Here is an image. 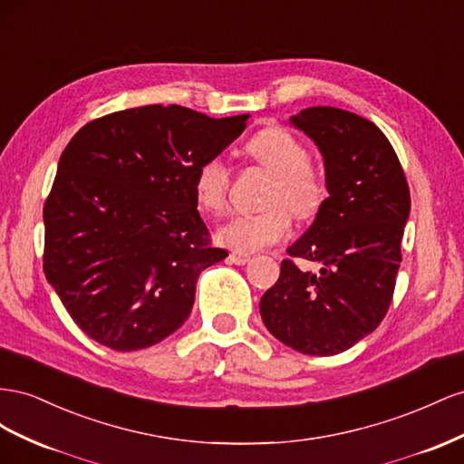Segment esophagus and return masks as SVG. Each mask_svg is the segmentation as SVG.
<instances>
[{"mask_svg":"<svg viewBox=\"0 0 464 464\" xmlns=\"http://www.w3.org/2000/svg\"><path fill=\"white\" fill-rule=\"evenodd\" d=\"M229 260L233 264H237V266H243V264H246L250 260V256L246 253H239V250H233V253L229 255Z\"/></svg>","mask_w":464,"mask_h":464,"instance_id":"1","label":"esophagus"}]
</instances>
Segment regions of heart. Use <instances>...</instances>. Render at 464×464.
Returning <instances> with one entry per match:
<instances>
[{
  "label": "heart",
  "mask_w": 464,
  "mask_h": 464,
  "mask_svg": "<svg viewBox=\"0 0 464 464\" xmlns=\"http://www.w3.org/2000/svg\"><path fill=\"white\" fill-rule=\"evenodd\" d=\"M246 153L276 175L266 198L268 209L239 214L218 229V239L239 253H253L287 237L291 216L309 219L326 200V182L309 165V151L294 131L280 126L264 128L246 143ZM229 170L223 159L211 157L196 170L194 194L206 211H221L227 202Z\"/></svg>",
  "instance_id": "b5f03b06"
}]
</instances>
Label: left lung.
<instances>
[{"label":"left lung","mask_w":464,"mask_h":464,"mask_svg":"<svg viewBox=\"0 0 464 464\" xmlns=\"http://www.w3.org/2000/svg\"><path fill=\"white\" fill-rule=\"evenodd\" d=\"M289 124L323 155L328 198L287 248L262 295V321L285 346L334 355L372 334L387 314L401 268L410 190L391 141L367 118L334 107L303 109Z\"/></svg>","instance_id":"obj_1"}]
</instances>
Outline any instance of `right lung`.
Here are the masks:
<instances>
[{
	"mask_svg": "<svg viewBox=\"0 0 464 464\" xmlns=\"http://www.w3.org/2000/svg\"><path fill=\"white\" fill-rule=\"evenodd\" d=\"M246 121L148 104L72 138L44 204V274L89 338L134 352L188 319L198 277L227 256L208 241L196 170Z\"/></svg>",
	"mask_w": 464,
	"mask_h": 464,
	"instance_id": "add662e5",
	"label": "right lung"
}]
</instances>
